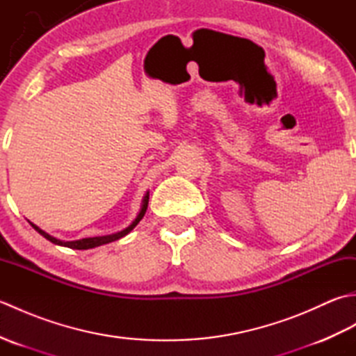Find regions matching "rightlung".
<instances>
[{
  "label": "right lung",
  "instance_id": "right-lung-1",
  "mask_svg": "<svg viewBox=\"0 0 356 356\" xmlns=\"http://www.w3.org/2000/svg\"><path fill=\"white\" fill-rule=\"evenodd\" d=\"M148 199H149V193H147L145 195H143V200H142V207H140L139 214H138V217H136L134 220L131 222V225H130V226H127L125 229L119 231V232H116V234H110V236L87 237V238H81V240L64 241V240H59V238H56V237L50 236V234H47L45 231H42L41 228H38V226H36L35 223H32V222H29V223L32 225V228H33L35 231L40 232L44 238H47L49 241H51V243L59 245V246H65V248H72V249H92V248H96V246H101V245L111 243V241L122 238L124 236H127L128 232H131V231L136 228V225H138V223L142 220V217L145 216V213H147V208H148Z\"/></svg>",
  "mask_w": 356,
  "mask_h": 356
}]
</instances>
